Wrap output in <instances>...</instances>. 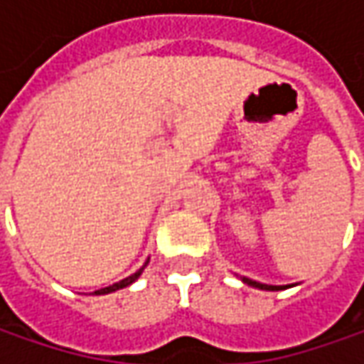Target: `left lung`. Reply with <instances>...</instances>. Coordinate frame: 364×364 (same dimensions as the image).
Returning <instances> with one entry per match:
<instances>
[{"instance_id":"8db88e82","label":"left lung","mask_w":364,"mask_h":364,"mask_svg":"<svg viewBox=\"0 0 364 364\" xmlns=\"http://www.w3.org/2000/svg\"><path fill=\"white\" fill-rule=\"evenodd\" d=\"M243 279V284L247 286H253L259 287V289H267V291H277V289H286L287 286H267V284H259V282H253V279H249V277H241Z\"/></svg>"}]
</instances>
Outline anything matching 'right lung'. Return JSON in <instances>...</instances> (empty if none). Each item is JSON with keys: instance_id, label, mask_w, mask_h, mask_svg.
I'll list each match as a JSON object with an SVG mask.
<instances>
[{"instance_id": "1", "label": "right lung", "mask_w": 364, "mask_h": 364, "mask_svg": "<svg viewBox=\"0 0 364 364\" xmlns=\"http://www.w3.org/2000/svg\"><path fill=\"white\" fill-rule=\"evenodd\" d=\"M146 265H147V261H146ZM146 265L141 267V269H137L135 273H132L129 277H125V279H121V282H117V284H113V286H109V287H101V289H97L95 294L97 296H103V294H111V291H117V289H123V287H127V286H132L133 282L141 275V272L146 269Z\"/></svg>"}]
</instances>
